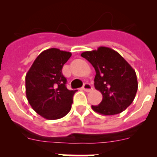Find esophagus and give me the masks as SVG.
<instances>
[{"mask_svg":"<svg viewBox=\"0 0 157 157\" xmlns=\"http://www.w3.org/2000/svg\"><path fill=\"white\" fill-rule=\"evenodd\" d=\"M83 90L86 91V92H90L91 90H93V86L90 84V83H85L83 85Z\"/></svg>","mask_w":157,"mask_h":157,"instance_id":"34e87169","label":"esophagus"}]
</instances>
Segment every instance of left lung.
Instances as JSON below:
<instances>
[{"mask_svg": "<svg viewBox=\"0 0 157 157\" xmlns=\"http://www.w3.org/2000/svg\"><path fill=\"white\" fill-rule=\"evenodd\" d=\"M95 69L94 86L101 93V104L92 109L103 116L121 113L130 106L138 90L135 71L119 52L109 47L81 54Z\"/></svg>", "mask_w": 157, "mask_h": 157, "instance_id": "1", "label": "left lung"}]
</instances>
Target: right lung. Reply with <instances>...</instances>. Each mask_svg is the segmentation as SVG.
<instances>
[{"label": "right lung", "mask_w": 157, "mask_h": 157, "mask_svg": "<svg viewBox=\"0 0 157 157\" xmlns=\"http://www.w3.org/2000/svg\"><path fill=\"white\" fill-rule=\"evenodd\" d=\"M71 52L52 48L38 55L26 75V95L32 109L46 120H58L71 109L73 96L62 74Z\"/></svg>", "instance_id": "add662e5"}]
</instances>
